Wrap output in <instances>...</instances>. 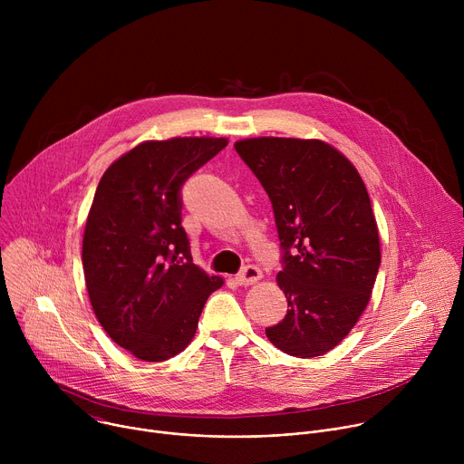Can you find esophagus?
I'll use <instances>...</instances> for the list:
<instances>
[{
	"mask_svg": "<svg viewBox=\"0 0 464 464\" xmlns=\"http://www.w3.org/2000/svg\"><path fill=\"white\" fill-rule=\"evenodd\" d=\"M262 277V272L256 268V266H253V264H247V266H244L238 274H237V283L240 285V286H247V285H253V283H256L258 279Z\"/></svg>",
	"mask_w": 464,
	"mask_h": 464,
	"instance_id": "obj_1",
	"label": "esophagus"
}]
</instances>
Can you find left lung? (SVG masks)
<instances>
[{
    "mask_svg": "<svg viewBox=\"0 0 464 464\" xmlns=\"http://www.w3.org/2000/svg\"><path fill=\"white\" fill-rule=\"evenodd\" d=\"M235 150L270 196L283 249L277 283L288 312L266 336L290 356H321L351 333L378 276L367 188L342 152L317 140L255 138Z\"/></svg>",
    "mask_w": 464,
    "mask_h": 464,
    "instance_id": "obj_1",
    "label": "left lung"
}]
</instances>
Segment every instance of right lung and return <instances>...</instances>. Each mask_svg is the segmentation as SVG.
<instances>
[{
    "label": "right lung",
    "mask_w": 464,
    "mask_h": 464,
    "mask_svg": "<svg viewBox=\"0 0 464 464\" xmlns=\"http://www.w3.org/2000/svg\"><path fill=\"white\" fill-rule=\"evenodd\" d=\"M226 145L224 138L147 141L99 181L82 240L86 288L106 334L140 360L181 353L224 285L192 262L181 187Z\"/></svg>",
    "instance_id": "add662e5"
}]
</instances>
